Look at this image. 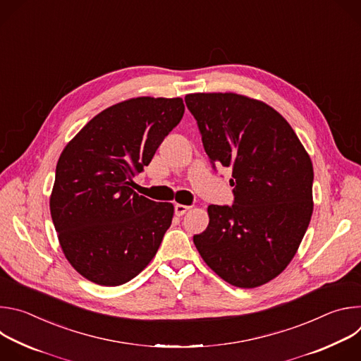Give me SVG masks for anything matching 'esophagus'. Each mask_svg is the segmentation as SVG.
<instances>
[{
    "label": "esophagus",
    "mask_w": 361,
    "mask_h": 361,
    "mask_svg": "<svg viewBox=\"0 0 361 361\" xmlns=\"http://www.w3.org/2000/svg\"><path fill=\"white\" fill-rule=\"evenodd\" d=\"M191 207H190V205H184V204H176L174 205V212H176V216H184L188 210H190Z\"/></svg>",
    "instance_id": "esophagus-1"
}]
</instances>
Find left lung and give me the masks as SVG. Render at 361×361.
<instances>
[{
	"label": "left lung",
	"instance_id": "1",
	"mask_svg": "<svg viewBox=\"0 0 361 361\" xmlns=\"http://www.w3.org/2000/svg\"><path fill=\"white\" fill-rule=\"evenodd\" d=\"M185 104L205 152L233 171L234 204L209 205L194 244L217 276L254 288L293 260L313 214V164L291 126L266 102L234 92H195Z\"/></svg>",
	"mask_w": 361,
	"mask_h": 361
}]
</instances>
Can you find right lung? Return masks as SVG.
Instances as JSON below:
<instances>
[{
    "mask_svg": "<svg viewBox=\"0 0 361 361\" xmlns=\"http://www.w3.org/2000/svg\"><path fill=\"white\" fill-rule=\"evenodd\" d=\"M183 114L180 97L130 98L97 114L63 149L51 219L66 259L87 280L121 286L156 255L174 207L130 185Z\"/></svg>",
    "mask_w": 361,
    "mask_h": 361,
    "instance_id": "obj_1",
    "label": "right lung"
}]
</instances>
